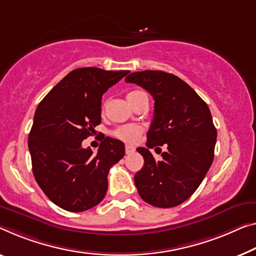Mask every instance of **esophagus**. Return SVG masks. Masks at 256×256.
<instances>
[{
    "mask_svg": "<svg viewBox=\"0 0 256 256\" xmlns=\"http://www.w3.org/2000/svg\"><path fill=\"white\" fill-rule=\"evenodd\" d=\"M132 152H135V148H134L132 145H126V153H127V154H130Z\"/></svg>",
    "mask_w": 256,
    "mask_h": 256,
    "instance_id": "esophagus-1",
    "label": "esophagus"
}]
</instances>
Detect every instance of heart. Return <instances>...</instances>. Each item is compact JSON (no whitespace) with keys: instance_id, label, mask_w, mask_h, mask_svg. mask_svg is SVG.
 Wrapping results in <instances>:
<instances>
[{"instance_id":"1","label":"heart","mask_w":256,"mask_h":256,"mask_svg":"<svg viewBox=\"0 0 256 256\" xmlns=\"http://www.w3.org/2000/svg\"><path fill=\"white\" fill-rule=\"evenodd\" d=\"M146 94L144 92H140V90H135V92H129L127 95V100L129 102V104L135 103L136 100H138L140 98L145 97ZM143 132V127L138 124H126V126H121V127L116 128L114 132H113V135L118 138L127 142V143H135L140 140V137Z\"/></svg>"}]
</instances>
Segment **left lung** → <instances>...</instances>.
Returning <instances> with one entry per match:
<instances>
[{
	"label": "left lung",
	"mask_w": 256,
	"mask_h": 256,
	"mask_svg": "<svg viewBox=\"0 0 256 256\" xmlns=\"http://www.w3.org/2000/svg\"><path fill=\"white\" fill-rule=\"evenodd\" d=\"M126 82L140 86L154 100L148 148H137L144 158L134 178L137 191L154 207L178 206L194 194L213 162L218 132L210 108L186 82L162 70L132 73ZM164 144L168 152L156 162L148 148Z\"/></svg>",
	"instance_id": "obj_1"
}]
</instances>
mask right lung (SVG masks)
<instances>
[{"label": "right lung", "mask_w": 256, "mask_h": 256, "mask_svg": "<svg viewBox=\"0 0 256 256\" xmlns=\"http://www.w3.org/2000/svg\"><path fill=\"white\" fill-rule=\"evenodd\" d=\"M129 70L76 68L50 90L34 114L28 136L34 178L46 196L68 212L98 205L108 191L110 168L124 156V144L105 137L96 154L82 140L102 122L103 94Z\"/></svg>", "instance_id": "obj_1"}]
</instances>
